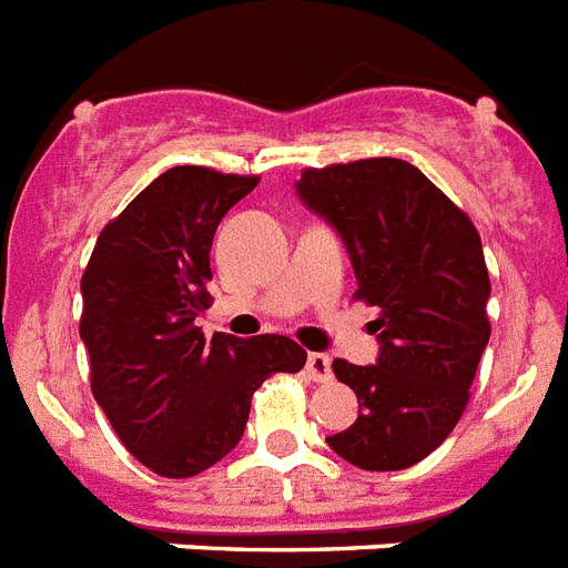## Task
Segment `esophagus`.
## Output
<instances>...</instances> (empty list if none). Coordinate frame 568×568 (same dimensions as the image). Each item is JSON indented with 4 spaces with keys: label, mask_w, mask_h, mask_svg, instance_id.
<instances>
[{
    "label": "esophagus",
    "mask_w": 568,
    "mask_h": 568,
    "mask_svg": "<svg viewBox=\"0 0 568 568\" xmlns=\"http://www.w3.org/2000/svg\"><path fill=\"white\" fill-rule=\"evenodd\" d=\"M306 371L312 382H329L332 379V362L324 353H308Z\"/></svg>",
    "instance_id": "1"
}]
</instances>
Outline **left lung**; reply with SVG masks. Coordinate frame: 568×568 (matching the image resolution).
<instances>
[{"label": "left lung", "instance_id": "left-lung-1", "mask_svg": "<svg viewBox=\"0 0 568 568\" xmlns=\"http://www.w3.org/2000/svg\"><path fill=\"white\" fill-rule=\"evenodd\" d=\"M294 189L347 244L356 297L379 306L376 364L332 362L356 390L358 417L326 444L371 473L414 467L458 426L490 341L478 230L394 156L306 169Z\"/></svg>", "mask_w": 568, "mask_h": 568}]
</instances>
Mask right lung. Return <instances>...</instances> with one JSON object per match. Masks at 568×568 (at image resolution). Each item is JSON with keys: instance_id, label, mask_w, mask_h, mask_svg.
<instances>
[{"instance_id": "add662e5", "label": "right lung", "mask_w": 568, "mask_h": 568, "mask_svg": "<svg viewBox=\"0 0 568 568\" xmlns=\"http://www.w3.org/2000/svg\"><path fill=\"white\" fill-rule=\"evenodd\" d=\"M256 183L174 165L101 230L81 276L95 403L156 476L189 478L219 464L242 440L253 390L306 364V349L285 335L206 341L195 326L210 300L212 236Z\"/></svg>"}]
</instances>
